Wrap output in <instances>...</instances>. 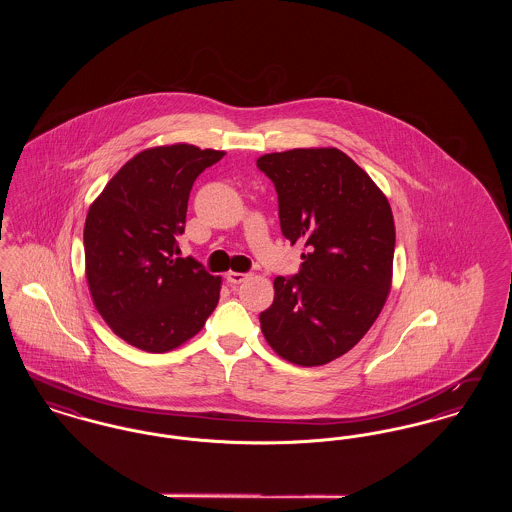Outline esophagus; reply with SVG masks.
<instances>
[{
  "label": "esophagus",
  "mask_w": 512,
  "mask_h": 512,
  "mask_svg": "<svg viewBox=\"0 0 512 512\" xmlns=\"http://www.w3.org/2000/svg\"><path fill=\"white\" fill-rule=\"evenodd\" d=\"M245 278H247V274H245V272H228V274H226V282H228V284H232V286L242 284Z\"/></svg>",
  "instance_id": "34e87169"
}]
</instances>
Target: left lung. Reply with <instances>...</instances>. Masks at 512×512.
<instances>
[{
  "mask_svg": "<svg viewBox=\"0 0 512 512\" xmlns=\"http://www.w3.org/2000/svg\"><path fill=\"white\" fill-rule=\"evenodd\" d=\"M257 167L276 188L284 238L305 249L297 274L274 278L261 330L293 365H326L365 336L390 293V203L336 147L268 153Z\"/></svg>",
  "mask_w": 512,
  "mask_h": 512,
  "instance_id": "left-lung-1",
  "label": "left lung"
}]
</instances>
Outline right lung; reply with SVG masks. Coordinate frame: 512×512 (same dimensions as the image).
I'll return each instance as SVG.
<instances>
[{
	"label": "right lung",
	"mask_w": 512,
	"mask_h": 512,
	"mask_svg": "<svg viewBox=\"0 0 512 512\" xmlns=\"http://www.w3.org/2000/svg\"><path fill=\"white\" fill-rule=\"evenodd\" d=\"M224 151L188 144L132 157L92 203L84 224L94 305L130 345L165 353L194 338L219 303L220 276L178 257L195 178Z\"/></svg>",
	"instance_id": "obj_1"
}]
</instances>
